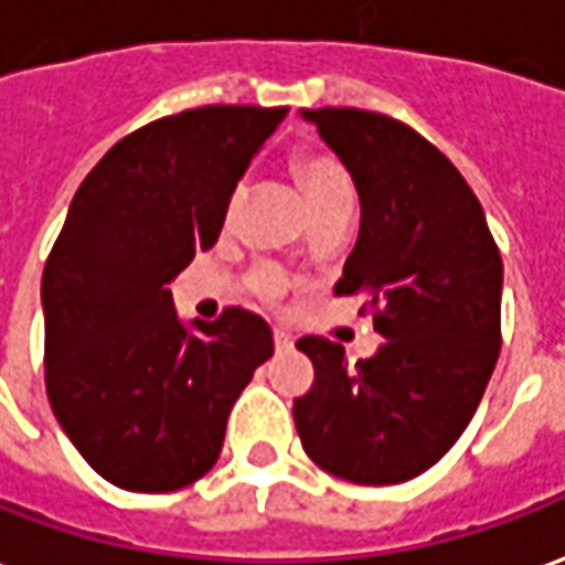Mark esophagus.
<instances>
[{"label": "esophagus", "mask_w": 565, "mask_h": 565, "mask_svg": "<svg viewBox=\"0 0 565 565\" xmlns=\"http://www.w3.org/2000/svg\"><path fill=\"white\" fill-rule=\"evenodd\" d=\"M271 339H275V349L278 351L294 349V337H290L287 330H278V327H275V330H271Z\"/></svg>", "instance_id": "1"}]
</instances>
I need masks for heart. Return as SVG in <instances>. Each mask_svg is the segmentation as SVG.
<instances>
[{
	"instance_id": "b5f03b06",
	"label": "heart",
	"mask_w": 565,
	"mask_h": 565,
	"mask_svg": "<svg viewBox=\"0 0 565 565\" xmlns=\"http://www.w3.org/2000/svg\"><path fill=\"white\" fill-rule=\"evenodd\" d=\"M294 173L296 180H299V186H302V192H306V199H309L311 214H321V211L333 207V204L351 201L349 173H345V168L333 156H327L321 149H299L294 156ZM242 201L244 186L238 183L226 201V223L235 220ZM254 290L263 299H278L284 294L281 275L271 269H259L254 275Z\"/></svg>"
}]
</instances>
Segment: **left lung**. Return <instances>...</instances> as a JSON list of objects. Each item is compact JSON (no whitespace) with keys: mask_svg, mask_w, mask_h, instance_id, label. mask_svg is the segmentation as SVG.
Masks as SVG:
<instances>
[{"mask_svg":"<svg viewBox=\"0 0 565 565\" xmlns=\"http://www.w3.org/2000/svg\"><path fill=\"white\" fill-rule=\"evenodd\" d=\"M349 168L361 232L337 296L385 342L354 366L302 337L315 382L294 401L302 449L327 475L385 487L428 471L468 428L502 349V254L456 164L419 131L354 106L306 109Z\"/></svg>","mask_w":565,"mask_h":565,"instance_id":"obj_1","label":"left lung"}]
</instances>
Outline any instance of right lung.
I'll return each mask as SVG.
<instances>
[{"instance_id":"add662e5","label":"right lung","mask_w":565,"mask_h":565,"mask_svg":"<svg viewBox=\"0 0 565 565\" xmlns=\"http://www.w3.org/2000/svg\"><path fill=\"white\" fill-rule=\"evenodd\" d=\"M287 106H199L121 137L82 180L42 271L45 392L113 487L171 492L220 459L226 419L275 351L242 306L177 321L168 284L214 247L226 201Z\"/></svg>"}]
</instances>
